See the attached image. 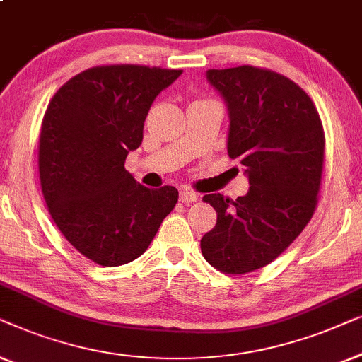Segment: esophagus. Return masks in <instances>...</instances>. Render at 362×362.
<instances>
[{
	"label": "esophagus",
	"instance_id": "1",
	"mask_svg": "<svg viewBox=\"0 0 362 362\" xmlns=\"http://www.w3.org/2000/svg\"><path fill=\"white\" fill-rule=\"evenodd\" d=\"M179 200H180L182 203H193V202H197V200H198V195H197L195 192H190V190H182V192H180Z\"/></svg>",
	"mask_w": 362,
	"mask_h": 362
}]
</instances>
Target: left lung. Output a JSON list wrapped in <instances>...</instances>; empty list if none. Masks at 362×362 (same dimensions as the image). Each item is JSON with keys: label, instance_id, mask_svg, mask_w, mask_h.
I'll list each match as a JSON object with an SVG mask.
<instances>
[{"label": "left lung", "instance_id": "8db88e82", "mask_svg": "<svg viewBox=\"0 0 362 362\" xmlns=\"http://www.w3.org/2000/svg\"><path fill=\"white\" fill-rule=\"evenodd\" d=\"M206 80L226 103L228 156L244 165L249 190L236 202L203 197L218 218L202 238V254L218 271L246 274L281 256L312 218L323 126L310 96L281 74L243 65L208 70Z\"/></svg>", "mask_w": 362, "mask_h": 362}]
</instances>
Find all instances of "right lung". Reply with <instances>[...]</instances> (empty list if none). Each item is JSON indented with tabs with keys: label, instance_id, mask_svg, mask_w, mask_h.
<instances>
[{
	"label": "right lung",
	"instance_id": "right-lung-1",
	"mask_svg": "<svg viewBox=\"0 0 362 362\" xmlns=\"http://www.w3.org/2000/svg\"><path fill=\"white\" fill-rule=\"evenodd\" d=\"M180 75L144 65L93 67L60 86L45 110L44 200L65 239L100 266L139 257L179 200L175 187L137 183L124 162L141 146L152 101Z\"/></svg>",
	"mask_w": 362,
	"mask_h": 362
}]
</instances>
